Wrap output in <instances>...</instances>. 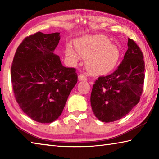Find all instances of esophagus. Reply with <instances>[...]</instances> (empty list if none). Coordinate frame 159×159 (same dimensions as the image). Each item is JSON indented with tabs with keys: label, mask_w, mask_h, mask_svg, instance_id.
<instances>
[{
	"label": "esophagus",
	"mask_w": 159,
	"mask_h": 159,
	"mask_svg": "<svg viewBox=\"0 0 159 159\" xmlns=\"http://www.w3.org/2000/svg\"><path fill=\"white\" fill-rule=\"evenodd\" d=\"M87 80V77H86L84 74H81L79 76V80Z\"/></svg>",
	"instance_id": "obj_1"
}]
</instances>
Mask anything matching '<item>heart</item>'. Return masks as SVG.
<instances>
[{
  "mask_svg": "<svg viewBox=\"0 0 159 159\" xmlns=\"http://www.w3.org/2000/svg\"><path fill=\"white\" fill-rule=\"evenodd\" d=\"M77 51L68 45L66 55L73 63L80 57L87 58L86 66L93 75L109 73L116 65L119 58V50L116 45L109 43L108 38L103 35H87L79 39L76 43Z\"/></svg>",
  "mask_w": 159,
  "mask_h": 159,
  "instance_id": "b5f03b06",
  "label": "heart"
}]
</instances>
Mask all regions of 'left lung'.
Instances as JSON below:
<instances>
[{"instance_id":"left-lung-1","label":"left lung","mask_w":159,"mask_h":159,"mask_svg":"<svg viewBox=\"0 0 159 159\" xmlns=\"http://www.w3.org/2000/svg\"><path fill=\"white\" fill-rule=\"evenodd\" d=\"M121 63L111 74L95 80L90 104L95 116L102 122L119 120L139 102L143 91L144 61L142 52L133 39Z\"/></svg>"}]
</instances>
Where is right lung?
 <instances>
[{"label":"right lung","mask_w":159,"mask_h":159,"mask_svg":"<svg viewBox=\"0 0 159 159\" xmlns=\"http://www.w3.org/2000/svg\"><path fill=\"white\" fill-rule=\"evenodd\" d=\"M60 33L37 32L19 45L11 67L16 101L35 121L52 123L60 117L78 81L76 69L66 68L54 53Z\"/></svg>","instance_id":"add662e5"}]
</instances>
